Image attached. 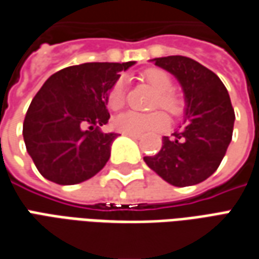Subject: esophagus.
<instances>
[{"label":"esophagus","mask_w":259,"mask_h":259,"mask_svg":"<svg viewBox=\"0 0 259 259\" xmlns=\"http://www.w3.org/2000/svg\"><path fill=\"white\" fill-rule=\"evenodd\" d=\"M130 138H133V140H140L141 138V135H135V134H126Z\"/></svg>","instance_id":"obj_1"}]
</instances>
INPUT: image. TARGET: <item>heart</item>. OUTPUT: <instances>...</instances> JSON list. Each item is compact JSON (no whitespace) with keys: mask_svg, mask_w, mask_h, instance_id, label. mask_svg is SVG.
Returning a JSON list of instances; mask_svg holds the SVG:
<instances>
[{"mask_svg":"<svg viewBox=\"0 0 259 259\" xmlns=\"http://www.w3.org/2000/svg\"><path fill=\"white\" fill-rule=\"evenodd\" d=\"M142 80L155 90V96L151 104L152 108H163L174 118L181 117L185 112V100L174 90V78L169 73L162 69H151L144 73ZM125 99V83L122 78H119L112 84L108 92L107 104L112 111H117L124 107ZM114 125L122 134L144 135L148 133H160L166 130L169 125V119L166 114L162 111H153L149 114L126 111L115 118Z\"/></svg>","mask_w":259,"mask_h":259,"instance_id":"heart-1","label":"heart"}]
</instances>
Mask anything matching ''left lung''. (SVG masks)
<instances>
[{"label": "left lung", "instance_id": "obj_1", "mask_svg": "<svg viewBox=\"0 0 259 259\" xmlns=\"http://www.w3.org/2000/svg\"><path fill=\"white\" fill-rule=\"evenodd\" d=\"M155 65L172 73L181 81L187 108L185 125L144 160L163 181L178 187L206 181L220 166L233 138L234 108L226 85L219 76L193 59L167 56Z\"/></svg>", "mask_w": 259, "mask_h": 259}]
</instances>
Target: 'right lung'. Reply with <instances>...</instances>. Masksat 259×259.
I'll return each mask as SVG.
<instances>
[{
	"label": "right lung",
	"mask_w": 259,
	"mask_h": 259,
	"mask_svg": "<svg viewBox=\"0 0 259 259\" xmlns=\"http://www.w3.org/2000/svg\"><path fill=\"white\" fill-rule=\"evenodd\" d=\"M126 63H83L52 74L36 93L24 119L26 151L39 174L58 185L93 178L110 159L115 133L108 122L107 97Z\"/></svg>",
	"instance_id": "right-lung-1"
}]
</instances>
